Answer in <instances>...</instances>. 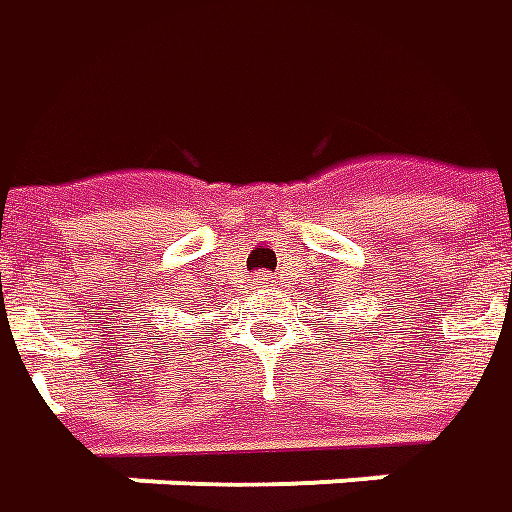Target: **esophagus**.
Returning <instances> with one entry per match:
<instances>
[{
  "label": "esophagus",
  "mask_w": 512,
  "mask_h": 512,
  "mask_svg": "<svg viewBox=\"0 0 512 512\" xmlns=\"http://www.w3.org/2000/svg\"><path fill=\"white\" fill-rule=\"evenodd\" d=\"M256 284H259V287H273V284H276V276H273V273H267V270H262V273L256 276Z\"/></svg>",
  "instance_id": "esophagus-1"
}]
</instances>
